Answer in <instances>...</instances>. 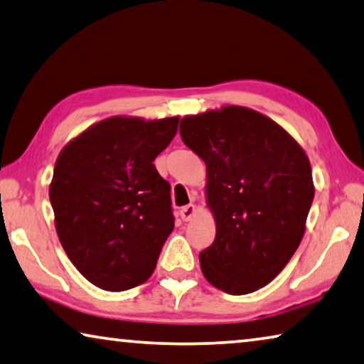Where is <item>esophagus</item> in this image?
<instances>
[{
	"instance_id": "1",
	"label": "esophagus",
	"mask_w": 364,
	"mask_h": 364,
	"mask_svg": "<svg viewBox=\"0 0 364 364\" xmlns=\"http://www.w3.org/2000/svg\"><path fill=\"white\" fill-rule=\"evenodd\" d=\"M194 213H196V205L194 204L184 205V207H181V210H180V215H181V218H183L184 222L191 220V218L194 217Z\"/></svg>"
}]
</instances>
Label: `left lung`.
Returning <instances> with one entry per match:
<instances>
[{"mask_svg": "<svg viewBox=\"0 0 364 364\" xmlns=\"http://www.w3.org/2000/svg\"><path fill=\"white\" fill-rule=\"evenodd\" d=\"M183 142L207 166L213 243L200 269L213 287L246 295L274 280L298 250L314 199L306 154L272 119L225 107L180 121Z\"/></svg>", "mask_w": 364, "mask_h": 364, "instance_id": "8db88e82", "label": "left lung"}]
</instances>
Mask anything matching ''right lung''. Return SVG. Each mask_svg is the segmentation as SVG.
I'll return each instance as SVG.
<instances>
[{"label": "right lung", "instance_id": "obj_1", "mask_svg": "<svg viewBox=\"0 0 364 364\" xmlns=\"http://www.w3.org/2000/svg\"><path fill=\"white\" fill-rule=\"evenodd\" d=\"M176 129L178 118L114 117L58 155L50 184L58 238L90 284L123 291L152 275L175 227L170 184L152 161Z\"/></svg>", "mask_w": 364, "mask_h": 364}]
</instances>
